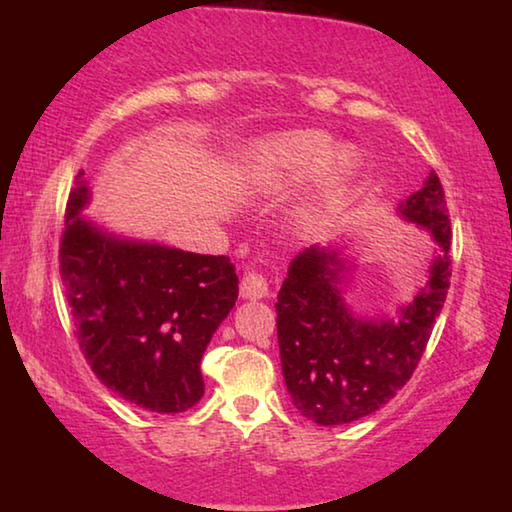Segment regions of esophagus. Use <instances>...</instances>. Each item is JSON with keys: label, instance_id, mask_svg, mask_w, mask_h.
<instances>
[{"label": "esophagus", "instance_id": "1", "mask_svg": "<svg viewBox=\"0 0 512 512\" xmlns=\"http://www.w3.org/2000/svg\"><path fill=\"white\" fill-rule=\"evenodd\" d=\"M268 296V280L257 271H250L241 280V298L246 300H262Z\"/></svg>", "mask_w": 512, "mask_h": 512}]
</instances>
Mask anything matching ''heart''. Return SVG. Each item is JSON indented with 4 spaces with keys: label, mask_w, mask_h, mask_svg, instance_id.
<instances>
[{
    "label": "heart",
    "mask_w": 512,
    "mask_h": 512,
    "mask_svg": "<svg viewBox=\"0 0 512 512\" xmlns=\"http://www.w3.org/2000/svg\"><path fill=\"white\" fill-rule=\"evenodd\" d=\"M357 151L350 144H336L325 133L291 131L259 142L248 155L244 178L259 192H287L311 173L314 189L302 210L309 223H320L339 207L357 171Z\"/></svg>",
    "instance_id": "b5f03b06"
}]
</instances>
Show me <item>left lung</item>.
I'll return each mask as SVG.
<instances>
[{
  "label": "left lung",
  "instance_id": "8db88e82",
  "mask_svg": "<svg viewBox=\"0 0 512 512\" xmlns=\"http://www.w3.org/2000/svg\"><path fill=\"white\" fill-rule=\"evenodd\" d=\"M436 244L427 280L395 318L359 316L343 298L352 262L339 246H309L291 259L277 293V343L296 409L320 427L375 413L411 379L445 305L452 277V228L443 185L424 187L397 207Z\"/></svg>",
  "mask_w": 512,
  "mask_h": 512
}]
</instances>
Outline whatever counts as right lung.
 Returning a JSON list of instances; mask_svg holds the SVG:
<instances>
[{
	"label": "right lung",
	"instance_id": "obj_1",
	"mask_svg": "<svg viewBox=\"0 0 512 512\" xmlns=\"http://www.w3.org/2000/svg\"><path fill=\"white\" fill-rule=\"evenodd\" d=\"M90 187L67 201L60 277L81 350L103 386L155 413H183L205 393L201 359L239 296L225 255L110 235L81 216Z\"/></svg>",
	"mask_w": 512,
	"mask_h": 512
}]
</instances>
